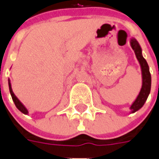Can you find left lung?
Masks as SVG:
<instances>
[{
    "label": "left lung",
    "instance_id": "8db88e82",
    "mask_svg": "<svg viewBox=\"0 0 159 159\" xmlns=\"http://www.w3.org/2000/svg\"><path fill=\"white\" fill-rule=\"evenodd\" d=\"M130 43H131V48L133 49L134 52H135L136 59L139 61L140 68H141V74H142V86H141L140 91L135 101L132 103V104L130 107L131 113H133L141 109L147 100V98L150 93L151 75L150 73H149V65L147 64L146 60L143 57L142 50H141V47H140L139 42L135 38H131L130 40Z\"/></svg>",
    "mask_w": 159,
    "mask_h": 159
}]
</instances>
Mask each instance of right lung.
Returning <instances> with one entry per match:
<instances>
[{
  "label": "right lung",
  "mask_w": 159,
  "mask_h": 159,
  "mask_svg": "<svg viewBox=\"0 0 159 159\" xmlns=\"http://www.w3.org/2000/svg\"><path fill=\"white\" fill-rule=\"evenodd\" d=\"M8 83H9V88H10V95H11V97H12V100L15 103V106L17 107V109H19L20 112H22L24 114H28V110L26 109V107L24 106V104H22L21 101L16 97V95H15V93L13 92L12 87H11V83H10V80L8 79Z\"/></svg>",
  "instance_id": "1"
}]
</instances>
